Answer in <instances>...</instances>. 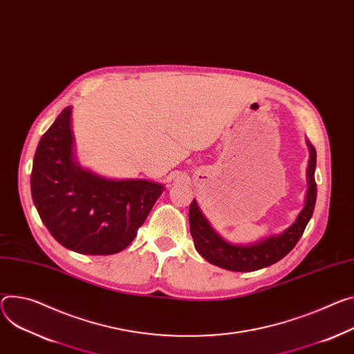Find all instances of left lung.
Returning a JSON list of instances; mask_svg holds the SVG:
<instances>
[{
	"instance_id": "1",
	"label": "left lung",
	"mask_w": 354,
	"mask_h": 354,
	"mask_svg": "<svg viewBox=\"0 0 354 354\" xmlns=\"http://www.w3.org/2000/svg\"><path fill=\"white\" fill-rule=\"evenodd\" d=\"M306 144L309 148V164L306 171L308 190L305 206L292 226L278 236L268 237L250 245L230 244L226 240H223L212 229L209 221L201 212L196 201L194 199L189 207L190 234L192 239H194L196 250L206 261L229 271L248 272L275 264L295 247L313 214L317 194L315 182L316 151L309 141H306Z\"/></svg>"
}]
</instances>
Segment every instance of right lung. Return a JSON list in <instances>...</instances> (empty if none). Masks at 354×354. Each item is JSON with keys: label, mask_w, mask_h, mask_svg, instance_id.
Wrapping results in <instances>:
<instances>
[{"label": "right lung", "mask_w": 354, "mask_h": 354, "mask_svg": "<svg viewBox=\"0 0 354 354\" xmlns=\"http://www.w3.org/2000/svg\"><path fill=\"white\" fill-rule=\"evenodd\" d=\"M72 107L42 136L30 174V192L52 237L72 251L110 255L122 251L164 192L142 179L114 180L86 171L73 158Z\"/></svg>", "instance_id": "right-lung-1"}]
</instances>
